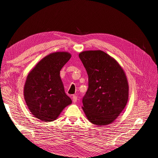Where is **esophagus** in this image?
I'll return each instance as SVG.
<instances>
[{"label": "esophagus", "mask_w": 158, "mask_h": 158, "mask_svg": "<svg viewBox=\"0 0 158 158\" xmlns=\"http://www.w3.org/2000/svg\"><path fill=\"white\" fill-rule=\"evenodd\" d=\"M73 101L74 103H76V102H77V97L76 96V95H73Z\"/></svg>", "instance_id": "1"}]
</instances>
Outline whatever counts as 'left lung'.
<instances>
[{
    "mask_svg": "<svg viewBox=\"0 0 158 158\" xmlns=\"http://www.w3.org/2000/svg\"><path fill=\"white\" fill-rule=\"evenodd\" d=\"M79 57L88 75L83 111L94 125H109L128 102L129 89L125 71L115 59L101 50L82 51Z\"/></svg>",
    "mask_w": 158,
    "mask_h": 158,
    "instance_id": "1",
    "label": "left lung"
}]
</instances>
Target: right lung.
I'll list each match as a JSON object with an SVG mask.
<instances>
[{"label":"right lung","instance_id":"1","mask_svg":"<svg viewBox=\"0 0 158 158\" xmlns=\"http://www.w3.org/2000/svg\"><path fill=\"white\" fill-rule=\"evenodd\" d=\"M66 51L50 53L35 64L27 74L23 96L33 117L41 121L51 122L72 103L65 94L60 71L71 58Z\"/></svg>","mask_w":158,"mask_h":158}]
</instances>
